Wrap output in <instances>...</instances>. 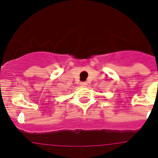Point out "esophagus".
Returning a JSON list of instances; mask_svg holds the SVG:
<instances>
[{
  "label": "esophagus",
  "instance_id": "1",
  "mask_svg": "<svg viewBox=\"0 0 158 158\" xmlns=\"http://www.w3.org/2000/svg\"><path fill=\"white\" fill-rule=\"evenodd\" d=\"M81 85L84 86V87H85V86L87 85V82H81Z\"/></svg>",
  "mask_w": 158,
  "mask_h": 158
}]
</instances>
